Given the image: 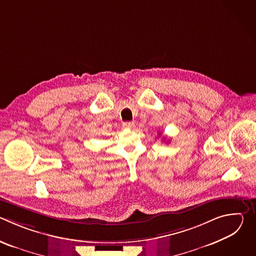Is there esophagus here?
<instances>
[{"instance_id":"1","label":"esophagus","mask_w":256,"mask_h":256,"mask_svg":"<svg viewBox=\"0 0 256 256\" xmlns=\"http://www.w3.org/2000/svg\"><path fill=\"white\" fill-rule=\"evenodd\" d=\"M134 126V122H126L122 124V128H132Z\"/></svg>"}]
</instances>
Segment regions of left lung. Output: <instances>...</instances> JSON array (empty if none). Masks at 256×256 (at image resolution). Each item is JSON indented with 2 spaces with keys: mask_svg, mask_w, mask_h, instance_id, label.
Segmentation results:
<instances>
[{
  "mask_svg": "<svg viewBox=\"0 0 256 256\" xmlns=\"http://www.w3.org/2000/svg\"><path fill=\"white\" fill-rule=\"evenodd\" d=\"M164 140H165V138H164Z\"/></svg>",
  "mask_w": 256,
  "mask_h": 256,
  "instance_id": "obj_1",
  "label": "left lung"
}]
</instances>
